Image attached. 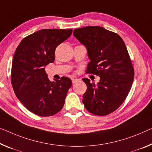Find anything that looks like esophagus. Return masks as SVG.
Returning a JSON list of instances; mask_svg holds the SVG:
<instances>
[{
	"label": "esophagus",
	"mask_w": 152,
	"mask_h": 152,
	"mask_svg": "<svg viewBox=\"0 0 152 152\" xmlns=\"http://www.w3.org/2000/svg\"><path fill=\"white\" fill-rule=\"evenodd\" d=\"M79 81L78 79H75V78L72 79V83H75L77 81Z\"/></svg>",
	"instance_id": "esophagus-1"
}]
</instances>
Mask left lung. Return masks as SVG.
<instances>
[{"instance_id":"left-lung-1","label":"left lung","mask_w":152,"mask_h":152,"mask_svg":"<svg viewBox=\"0 0 152 152\" xmlns=\"http://www.w3.org/2000/svg\"><path fill=\"white\" fill-rule=\"evenodd\" d=\"M73 35L87 50L90 61L86 71L100 77L96 84L82 79L87 86L83 103L94 115H108L124 101L134 79L126 47L118 34L100 26L75 29Z\"/></svg>"}]
</instances>
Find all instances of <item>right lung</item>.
<instances>
[{
  "instance_id": "add662e5",
  "label": "right lung",
  "mask_w": 152,
  "mask_h": 152,
  "mask_svg": "<svg viewBox=\"0 0 152 152\" xmlns=\"http://www.w3.org/2000/svg\"><path fill=\"white\" fill-rule=\"evenodd\" d=\"M72 29H43L30 34L16 49L11 67V83L16 96L28 110L42 117L62 109L72 81L62 77L51 81L45 66L54 62L58 45L71 35Z\"/></svg>"
}]
</instances>
